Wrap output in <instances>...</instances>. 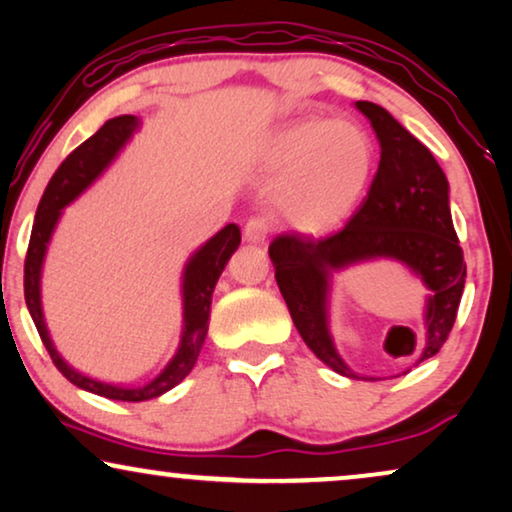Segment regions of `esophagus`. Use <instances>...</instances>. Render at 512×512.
<instances>
[{"label": "esophagus", "mask_w": 512, "mask_h": 512, "mask_svg": "<svg viewBox=\"0 0 512 512\" xmlns=\"http://www.w3.org/2000/svg\"><path fill=\"white\" fill-rule=\"evenodd\" d=\"M243 236L248 243H264L269 236V220L267 217H250L245 224Z\"/></svg>", "instance_id": "esophagus-1"}]
</instances>
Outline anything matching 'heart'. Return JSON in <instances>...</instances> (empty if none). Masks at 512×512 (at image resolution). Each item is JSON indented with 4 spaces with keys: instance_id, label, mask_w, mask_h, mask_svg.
Instances as JSON below:
<instances>
[{
    "instance_id": "1",
    "label": "heart",
    "mask_w": 512,
    "mask_h": 512,
    "mask_svg": "<svg viewBox=\"0 0 512 512\" xmlns=\"http://www.w3.org/2000/svg\"><path fill=\"white\" fill-rule=\"evenodd\" d=\"M374 163V140L358 121L306 119L271 140L264 182L281 194L283 213L295 227L325 231L363 201Z\"/></svg>"
}]
</instances>
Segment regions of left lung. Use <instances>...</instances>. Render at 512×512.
Segmentation results:
<instances>
[{
  "instance_id": "obj_1",
  "label": "left lung",
  "mask_w": 512,
  "mask_h": 512,
  "mask_svg": "<svg viewBox=\"0 0 512 512\" xmlns=\"http://www.w3.org/2000/svg\"><path fill=\"white\" fill-rule=\"evenodd\" d=\"M356 109L372 124L381 149L370 192L344 229L323 238L281 234L271 241L269 257L292 323L316 358L342 377L377 381L381 377L353 372L337 349L330 316L335 276L358 264L391 260L421 281L428 292L424 335L412 363L419 365L447 342L466 264L449 213L447 175L435 156L384 107L358 100Z\"/></svg>"
}]
</instances>
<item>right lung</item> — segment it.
Listing matches in <instances>:
<instances>
[{
    "label": "right lung",
    "instance_id": "right-lung-1",
    "mask_svg": "<svg viewBox=\"0 0 512 512\" xmlns=\"http://www.w3.org/2000/svg\"><path fill=\"white\" fill-rule=\"evenodd\" d=\"M142 119L133 114H121L105 121L100 131L91 135L86 142L74 149L67 159L60 163L56 175L51 177L49 187L37 206L34 215L30 248L25 257V304L27 311L37 325L39 337L49 351V356L60 372L72 381L74 386L84 388L88 393L102 395L109 400H121V403H142V400L159 398L175 388L182 379L192 372V367L199 360L208 335L210 323V304H213L215 285L220 281L229 257L234 255L241 245V229L236 224L210 236L206 243L199 245L192 255L187 257L185 267L180 276V297H182V330L177 349L166 365L161 367L159 374L142 384H114V381H100L88 374L79 372L67 360L60 356L56 344H53L49 327H46L44 306H42V276L46 252H49L51 238L56 234V227L63 217V210L79 199L93 182L105 173V170L117 161V156L124 152L133 135L140 131Z\"/></svg>",
    "mask_w": 512,
    "mask_h": 512
}]
</instances>
